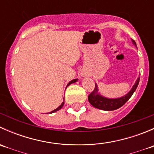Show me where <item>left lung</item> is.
Here are the masks:
<instances>
[{"mask_svg": "<svg viewBox=\"0 0 154 154\" xmlns=\"http://www.w3.org/2000/svg\"><path fill=\"white\" fill-rule=\"evenodd\" d=\"M132 42H133V45H136V42L133 39H132ZM139 79H140V77H139V78H138V80H136V83H135L134 86H133L132 89L130 90V91L128 94L123 96V97H120V98L116 99H109L100 96V94H98V93H97V85L95 84L94 89L93 90V91L90 93L89 95L88 96V101H89V103H91L93 106L95 107V108L100 109L106 110V111H111V110L117 109L120 108V107L123 106L126 102L131 97V96L133 95L134 91H136L138 85H139Z\"/></svg>", "mask_w": 154, "mask_h": 154, "instance_id": "obj_1", "label": "left lung"}]
</instances>
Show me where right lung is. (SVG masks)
Segmentation results:
<instances>
[{"mask_svg":"<svg viewBox=\"0 0 154 154\" xmlns=\"http://www.w3.org/2000/svg\"><path fill=\"white\" fill-rule=\"evenodd\" d=\"M76 81H77V80H76V79H75V80H71V82H69V83H68V86H69V85H71V83H75ZM63 105H64V102H63V103H62V104L60 105V106H59L58 108H57V109H54V110H53V111H52V112H50V113H53V112H55L58 111V110H60V109H61L62 107L63 106Z\"/></svg>","mask_w":154,"mask_h":154,"instance_id":"right-lung-1","label":"right lung"}]
</instances>
